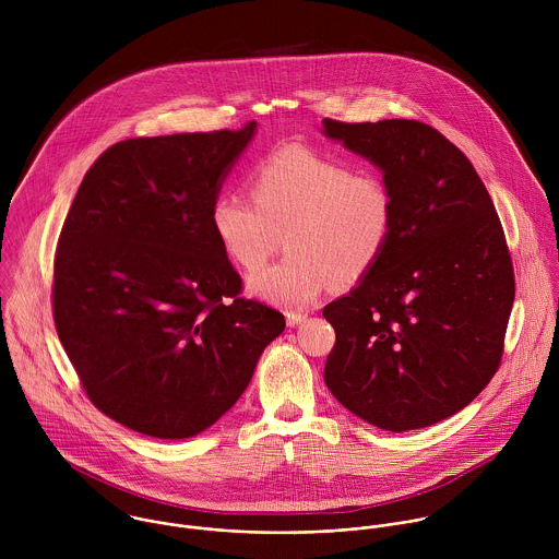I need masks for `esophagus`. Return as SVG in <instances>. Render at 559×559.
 Returning a JSON list of instances; mask_svg holds the SVG:
<instances>
[{"label": "esophagus", "mask_w": 559, "mask_h": 559, "mask_svg": "<svg viewBox=\"0 0 559 559\" xmlns=\"http://www.w3.org/2000/svg\"><path fill=\"white\" fill-rule=\"evenodd\" d=\"M306 319H308V314H304V312H286L288 326H297V324H301Z\"/></svg>", "instance_id": "obj_1"}]
</instances>
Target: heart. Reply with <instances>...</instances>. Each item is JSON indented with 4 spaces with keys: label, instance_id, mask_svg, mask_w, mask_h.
Instances as JSON below:
<instances>
[{
    "label": "heart",
    "instance_id": "b5f03b06",
    "mask_svg": "<svg viewBox=\"0 0 559 559\" xmlns=\"http://www.w3.org/2000/svg\"><path fill=\"white\" fill-rule=\"evenodd\" d=\"M249 193H219L211 226L245 271L260 269L284 235L288 255L247 280L251 295L275 306L304 308L331 280L337 286L359 282L392 240L396 200L390 182L306 146L260 160Z\"/></svg>",
    "mask_w": 559,
    "mask_h": 559
}]
</instances>
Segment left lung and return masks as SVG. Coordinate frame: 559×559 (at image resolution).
<instances>
[{
	"label": "left lung",
	"instance_id": "obj_1",
	"mask_svg": "<svg viewBox=\"0 0 559 559\" xmlns=\"http://www.w3.org/2000/svg\"><path fill=\"white\" fill-rule=\"evenodd\" d=\"M322 133L374 163L396 200L381 260L322 310L335 329L324 383L383 430L432 426L501 364L514 304L501 222L472 160L424 122L324 118Z\"/></svg>",
	"mask_w": 559,
	"mask_h": 559
}]
</instances>
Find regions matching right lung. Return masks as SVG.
I'll return each mask as SVG.
<instances>
[{"mask_svg": "<svg viewBox=\"0 0 559 559\" xmlns=\"http://www.w3.org/2000/svg\"><path fill=\"white\" fill-rule=\"evenodd\" d=\"M255 133L124 140L83 176L53 264V320L90 402L157 439L213 426L286 326L240 297L211 206Z\"/></svg>", "mask_w": 559, "mask_h": 559, "instance_id": "add662e5", "label": "right lung"}]
</instances>
